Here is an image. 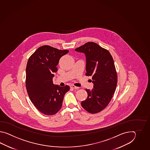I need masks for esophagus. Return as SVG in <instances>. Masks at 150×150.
<instances>
[{
	"label": "esophagus",
	"instance_id": "1",
	"mask_svg": "<svg viewBox=\"0 0 150 150\" xmlns=\"http://www.w3.org/2000/svg\"><path fill=\"white\" fill-rule=\"evenodd\" d=\"M70 87L71 88H74V89H78V88H79V87H76V86H75L74 85H71Z\"/></svg>",
	"mask_w": 150,
	"mask_h": 150
}]
</instances>
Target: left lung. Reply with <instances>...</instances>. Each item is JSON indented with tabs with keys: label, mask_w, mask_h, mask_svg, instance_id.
<instances>
[{
	"label": "left lung",
	"mask_w": 150,
	"mask_h": 150,
	"mask_svg": "<svg viewBox=\"0 0 150 150\" xmlns=\"http://www.w3.org/2000/svg\"><path fill=\"white\" fill-rule=\"evenodd\" d=\"M75 50L85 54L86 76H92L93 88L86 89L87 99L81 103L87 112L96 114L108 105L115 92L117 76L108 50L94 42H87Z\"/></svg>",
	"instance_id": "obj_1"
}]
</instances>
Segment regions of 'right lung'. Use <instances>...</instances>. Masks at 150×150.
<instances>
[{"mask_svg": "<svg viewBox=\"0 0 150 150\" xmlns=\"http://www.w3.org/2000/svg\"><path fill=\"white\" fill-rule=\"evenodd\" d=\"M69 50L49 45L38 48L29 58L26 67L25 86L29 99L42 114L53 115L61 108L65 93L70 89L53 83L59 61Z\"/></svg>", "mask_w": 150, "mask_h": 150, "instance_id": "obj_1", "label": "right lung"}]
</instances>
